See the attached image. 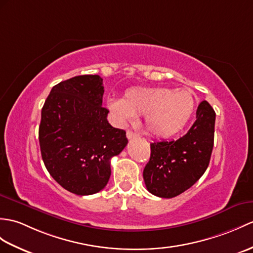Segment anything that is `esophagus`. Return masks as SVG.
<instances>
[{
    "mask_svg": "<svg viewBox=\"0 0 253 253\" xmlns=\"http://www.w3.org/2000/svg\"><path fill=\"white\" fill-rule=\"evenodd\" d=\"M126 136H127V138H128L129 140H130V139L138 138V137H139V133L133 132V131H131V130H128V131L126 132Z\"/></svg>",
    "mask_w": 253,
    "mask_h": 253,
    "instance_id": "34e87169",
    "label": "esophagus"
}]
</instances>
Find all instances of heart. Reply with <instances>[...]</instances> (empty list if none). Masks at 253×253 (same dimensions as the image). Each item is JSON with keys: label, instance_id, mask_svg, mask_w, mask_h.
Listing matches in <instances>:
<instances>
[{"label": "heart", "instance_id": "b5f03b06", "mask_svg": "<svg viewBox=\"0 0 253 253\" xmlns=\"http://www.w3.org/2000/svg\"><path fill=\"white\" fill-rule=\"evenodd\" d=\"M108 105L122 124L144 116L145 128L152 136L168 138L186 126L196 99L189 88L133 87L125 92L124 99H110Z\"/></svg>", "mask_w": 253, "mask_h": 253}]
</instances>
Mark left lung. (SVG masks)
<instances>
[{
	"label": "left lung",
	"instance_id": "obj_1",
	"mask_svg": "<svg viewBox=\"0 0 253 253\" xmlns=\"http://www.w3.org/2000/svg\"><path fill=\"white\" fill-rule=\"evenodd\" d=\"M215 112L204 100L196 121L178 140L151 143V156L143 170L146 189L155 196L172 198L189 190L206 171L213 149Z\"/></svg>",
	"mask_w": 253,
	"mask_h": 253
}]
</instances>
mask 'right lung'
Segmentation results:
<instances>
[{
  "mask_svg": "<svg viewBox=\"0 0 253 253\" xmlns=\"http://www.w3.org/2000/svg\"><path fill=\"white\" fill-rule=\"evenodd\" d=\"M99 75H79L51 88L39 128L47 171L63 189L91 195L104 189L110 161L128 143L126 131L109 124Z\"/></svg>",
  "mask_w": 253,
  "mask_h": 253,
  "instance_id": "add662e5",
  "label": "right lung"
}]
</instances>
